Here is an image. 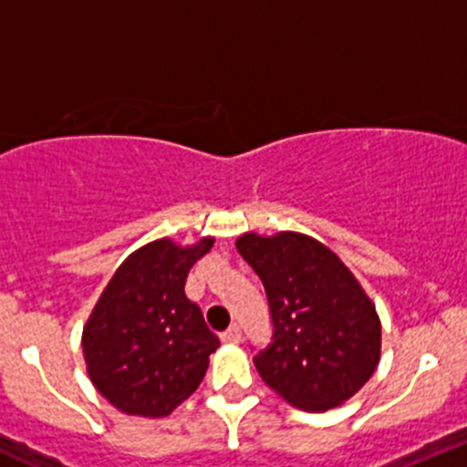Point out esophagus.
<instances>
[{"instance_id": "1", "label": "esophagus", "mask_w": 467, "mask_h": 467, "mask_svg": "<svg viewBox=\"0 0 467 467\" xmlns=\"http://www.w3.org/2000/svg\"><path fill=\"white\" fill-rule=\"evenodd\" d=\"M221 342H223V344H239V342H242V330H239V326H230L228 330H223V333H221Z\"/></svg>"}]
</instances>
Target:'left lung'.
Here are the masks:
<instances>
[{
	"label": "left lung",
	"mask_w": 467,
	"mask_h": 467,
	"mask_svg": "<svg viewBox=\"0 0 467 467\" xmlns=\"http://www.w3.org/2000/svg\"><path fill=\"white\" fill-rule=\"evenodd\" d=\"M237 251L265 283L274 344L253 358L289 406L324 413L356 395L381 360V319L351 269L303 233H244Z\"/></svg>",
	"instance_id": "1"
}]
</instances>
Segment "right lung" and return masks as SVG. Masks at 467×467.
<instances>
[{"mask_svg": "<svg viewBox=\"0 0 467 467\" xmlns=\"http://www.w3.org/2000/svg\"><path fill=\"white\" fill-rule=\"evenodd\" d=\"M214 237L137 248L99 294L81 333L95 390L125 415L166 418L196 392L221 347L201 307L184 294L189 269Z\"/></svg>", "mask_w": 467, "mask_h": 467, "instance_id": "add662e5", "label": "right lung"}]
</instances>
